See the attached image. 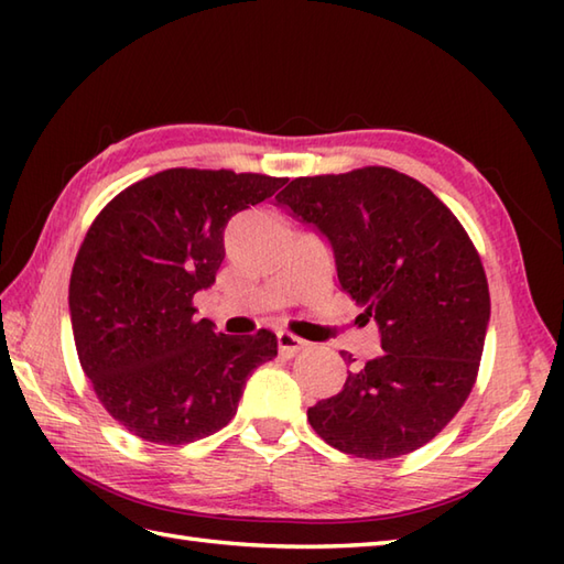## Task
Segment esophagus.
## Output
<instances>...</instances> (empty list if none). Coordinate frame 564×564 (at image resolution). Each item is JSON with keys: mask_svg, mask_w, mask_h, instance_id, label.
Masks as SVG:
<instances>
[{"mask_svg": "<svg viewBox=\"0 0 564 564\" xmlns=\"http://www.w3.org/2000/svg\"><path fill=\"white\" fill-rule=\"evenodd\" d=\"M275 341H279V354L285 356V358L295 356L297 351H303L307 346V341L293 337L291 332H279V334H275Z\"/></svg>", "mask_w": 564, "mask_h": 564, "instance_id": "esophagus-1", "label": "esophagus"}]
</instances>
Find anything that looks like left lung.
I'll use <instances>...</instances> for the list:
<instances>
[{"instance_id": "8db88e82", "label": "left lung", "mask_w": 564, "mask_h": 564, "mask_svg": "<svg viewBox=\"0 0 564 564\" xmlns=\"http://www.w3.org/2000/svg\"><path fill=\"white\" fill-rule=\"evenodd\" d=\"M275 206L327 239L341 291L380 332L382 354L349 370L307 422L356 458L422 448L480 368L489 289L470 237L424 184L388 166L293 178ZM341 358L351 364L349 351Z\"/></svg>"}]
</instances>
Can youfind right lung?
Segmentation results:
<instances>
[{"mask_svg":"<svg viewBox=\"0 0 564 564\" xmlns=\"http://www.w3.org/2000/svg\"><path fill=\"white\" fill-rule=\"evenodd\" d=\"M285 178L166 170L128 186L89 227L69 279V322L84 373L116 422L182 446L220 431L275 334H218L194 295L215 283L223 235Z\"/></svg>","mask_w":564,"mask_h":564,"instance_id":"1","label":"right lung"}]
</instances>
